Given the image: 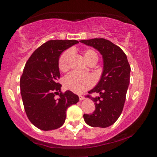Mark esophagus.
Segmentation results:
<instances>
[{
	"instance_id": "34e87169",
	"label": "esophagus",
	"mask_w": 157,
	"mask_h": 157,
	"mask_svg": "<svg viewBox=\"0 0 157 157\" xmlns=\"http://www.w3.org/2000/svg\"><path fill=\"white\" fill-rule=\"evenodd\" d=\"M79 99H80V101H82V100H84L85 97L83 96H81V95H79Z\"/></svg>"
}]
</instances>
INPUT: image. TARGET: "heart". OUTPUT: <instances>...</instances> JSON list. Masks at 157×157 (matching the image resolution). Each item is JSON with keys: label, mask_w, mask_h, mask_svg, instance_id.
Returning a JSON list of instances; mask_svg holds the SVG:
<instances>
[{"label": "heart", "mask_w": 157, "mask_h": 157, "mask_svg": "<svg viewBox=\"0 0 157 157\" xmlns=\"http://www.w3.org/2000/svg\"><path fill=\"white\" fill-rule=\"evenodd\" d=\"M73 56V51L68 49L65 51L59 58L58 66L61 71H66L69 68L70 62ZM85 60L89 64L93 60H98V56L94 50L87 49L83 52ZM94 84V79L90 75H78L77 73H71L64 78L63 86L65 89L76 94H81L88 90Z\"/></svg>", "instance_id": "1"}]
</instances>
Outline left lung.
<instances>
[{
    "label": "left lung",
    "mask_w": 157,
    "mask_h": 157,
    "mask_svg": "<svg viewBox=\"0 0 157 157\" xmlns=\"http://www.w3.org/2000/svg\"><path fill=\"white\" fill-rule=\"evenodd\" d=\"M80 42L97 49L103 60L100 80L89 91L100 96H87L94 102L95 111L91 114H84V120L91 127H109L117 120L123 109L130 82V65L124 52L108 40L94 38Z\"/></svg>",
    "instance_id": "8db88e82"
}]
</instances>
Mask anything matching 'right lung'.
<instances>
[{
    "instance_id": "1",
    "label": "right lung",
    "mask_w": 157,
    "mask_h": 157,
    "mask_svg": "<svg viewBox=\"0 0 157 157\" xmlns=\"http://www.w3.org/2000/svg\"><path fill=\"white\" fill-rule=\"evenodd\" d=\"M75 40H48L37 48L29 58L21 81V94L25 111L30 122L37 128L51 131L65 122L66 110L79 101L71 91L60 92L59 58L63 52L75 44ZM58 93L59 97L55 98Z\"/></svg>"
}]
</instances>
